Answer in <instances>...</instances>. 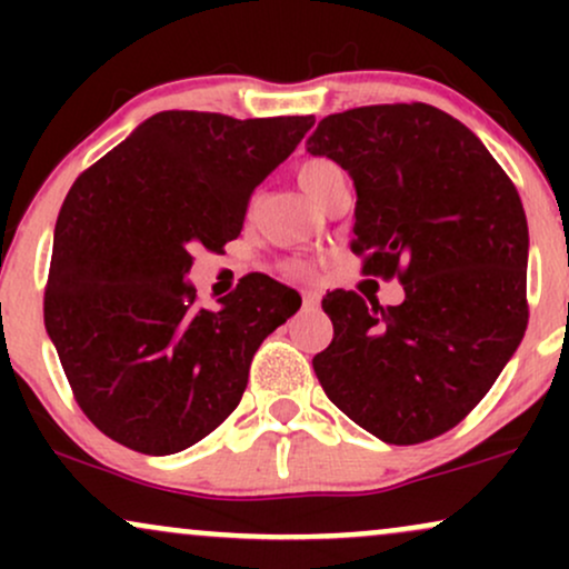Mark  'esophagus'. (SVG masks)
I'll use <instances>...</instances> for the list:
<instances>
[{"label":"esophagus","instance_id":"esophagus-1","mask_svg":"<svg viewBox=\"0 0 569 569\" xmlns=\"http://www.w3.org/2000/svg\"><path fill=\"white\" fill-rule=\"evenodd\" d=\"M302 302H305L307 310H318V307H321V293H318V291H305L302 293Z\"/></svg>","mask_w":569,"mask_h":569}]
</instances>
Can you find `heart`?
Returning a JSON list of instances; mask_svg holds the SVG:
<instances>
[{"label": "heart", "mask_w": 569, "mask_h": 569, "mask_svg": "<svg viewBox=\"0 0 569 569\" xmlns=\"http://www.w3.org/2000/svg\"><path fill=\"white\" fill-rule=\"evenodd\" d=\"M335 171H337V166L331 160H323V158L305 160L297 171V181H299V187L305 189L307 198L312 200L318 194V189H321L326 176L335 173ZM286 272H291V276H307V272H310V264H307L305 259H291V262H286Z\"/></svg>", "instance_id": "heart-1"}]
</instances>
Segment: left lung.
I'll use <instances>...</instances> for the list:
<instances>
[{"mask_svg":"<svg viewBox=\"0 0 569 569\" xmlns=\"http://www.w3.org/2000/svg\"><path fill=\"white\" fill-rule=\"evenodd\" d=\"M307 152L350 173L352 253L407 293L388 307L326 293L335 339L312 358L318 382L377 439H436L487 396L525 337L530 232L519 192L471 130L428 103L323 117Z\"/></svg>","mask_w":569,"mask_h":569,"instance_id":"8db88e82","label":"left lung"}]
</instances>
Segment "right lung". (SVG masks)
I'll return each mask as SVG.
<instances>
[{
	"mask_svg": "<svg viewBox=\"0 0 569 569\" xmlns=\"http://www.w3.org/2000/svg\"><path fill=\"white\" fill-rule=\"evenodd\" d=\"M312 122L160 112L71 184L56 221L44 329L77 403L109 439L173 455L240 403L253 352L302 297L253 276L219 310H198L184 278L194 248L221 251L238 238L251 192Z\"/></svg>",
	"mask_w": 569,
	"mask_h": 569,
	"instance_id": "add662e5",
	"label": "right lung"
}]
</instances>
